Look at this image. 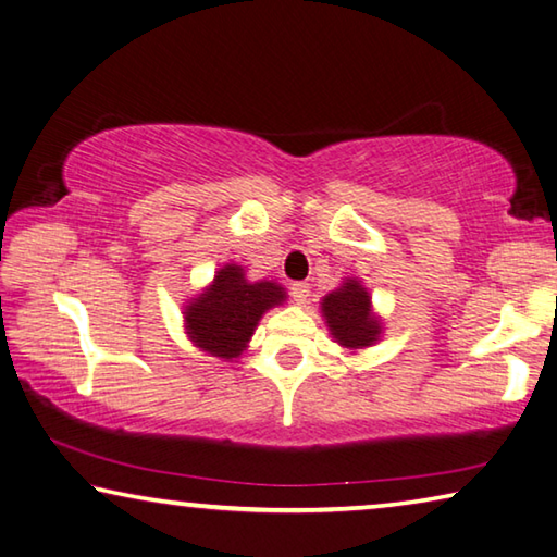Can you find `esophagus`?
Instances as JSON below:
<instances>
[{"label":"esophagus","instance_id":"34e87169","mask_svg":"<svg viewBox=\"0 0 557 557\" xmlns=\"http://www.w3.org/2000/svg\"><path fill=\"white\" fill-rule=\"evenodd\" d=\"M290 296H294L296 304H306L308 296H311V286L306 281H296V284H290Z\"/></svg>","mask_w":557,"mask_h":557}]
</instances>
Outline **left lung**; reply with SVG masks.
Returning a JSON list of instances; mask_svg holds the SVG:
<instances>
[{
  "label": "left lung",
  "mask_w": 557,
  "mask_h": 557,
  "mask_svg": "<svg viewBox=\"0 0 557 557\" xmlns=\"http://www.w3.org/2000/svg\"><path fill=\"white\" fill-rule=\"evenodd\" d=\"M323 321L333 341L348 352L372 348L382 338V318L372 308L370 290L360 278L348 276L321 300Z\"/></svg>",
  "instance_id": "1"
}]
</instances>
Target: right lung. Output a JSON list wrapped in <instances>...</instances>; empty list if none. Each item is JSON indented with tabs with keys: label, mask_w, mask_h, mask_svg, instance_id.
<instances>
[{
	"label": "right lung",
	"mask_w": 557,
	"mask_h": 557,
	"mask_svg": "<svg viewBox=\"0 0 557 557\" xmlns=\"http://www.w3.org/2000/svg\"><path fill=\"white\" fill-rule=\"evenodd\" d=\"M278 281H251L236 261L214 271V278L182 308L187 341L212 358L234 362L249 348L263 313L286 304Z\"/></svg>",
	"instance_id": "1"
}]
</instances>
